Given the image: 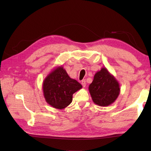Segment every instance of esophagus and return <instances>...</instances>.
<instances>
[{"mask_svg":"<svg viewBox=\"0 0 151 151\" xmlns=\"http://www.w3.org/2000/svg\"><path fill=\"white\" fill-rule=\"evenodd\" d=\"M81 84H82V86L84 88H85L86 87V81L85 80H83V81H82V82H81Z\"/></svg>","mask_w":151,"mask_h":151,"instance_id":"1","label":"esophagus"}]
</instances>
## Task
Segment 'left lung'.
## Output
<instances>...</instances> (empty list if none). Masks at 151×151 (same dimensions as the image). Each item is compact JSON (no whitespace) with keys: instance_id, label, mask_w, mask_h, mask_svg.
Segmentation results:
<instances>
[{"instance_id":"8db88e82","label":"left lung","mask_w":151,"mask_h":151,"mask_svg":"<svg viewBox=\"0 0 151 151\" xmlns=\"http://www.w3.org/2000/svg\"><path fill=\"white\" fill-rule=\"evenodd\" d=\"M120 86L114 75L106 67H102L95 73L93 81L89 86L92 100L100 106H108L117 99Z\"/></svg>"}]
</instances>
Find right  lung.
<instances>
[{
	"mask_svg": "<svg viewBox=\"0 0 151 151\" xmlns=\"http://www.w3.org/2000/svg\"><path fill=\"white\" fill-rule=\"evenodd\" d=\"M82 88L69 77L62 66L56 67L43 82V92L46 102L54 108L62 110L71 103L73 95Z\"/></svg>",
	"mask_w": 151,
	"mask_h": 151,
	"instance_id": "right-lung-1",
	"label": "right lung"
}]
</instances>
